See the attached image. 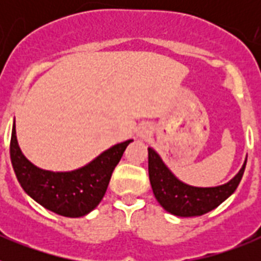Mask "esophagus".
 <instances>
[{
  "instance_id": "34e87169",
  "label": "esophagus",
  "mask_w": 261,
  "mask_h": 261,
  "mask_svg": "<svg viewBox=\"0 0 261 261\" xmlns=\"http://www.w3.org/2000/svg\"><path fill=\"white\" fill-rule=\"evenodd\" d=\"M147 135H149V130L146 129V126H142V128L138 130V136H140L141 138H145Z\"/></svg>"
}]
</instances>
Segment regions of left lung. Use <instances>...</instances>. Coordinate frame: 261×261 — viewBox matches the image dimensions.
Masks as SVG:
<instances>
[{
    "mask_svg": "<svg viewBox=\"0 0 261 261\" xmlns=\"http://www.w3.org/2000/svg\"><path fill=\"white\" fill-rule=\"evenodd\" d=\"M149 179L156 201L168 213L177 217L202 216L222 204L234 193L243 176L247 159L241 171L229 183L211 188H200L184 184L167 168L161 156L149 147Z\"/></svg>",
    "mask_w": 261,
    "mask_h": 261,
    "instance_id": "8db88e82",
    "label": "left lung"
}]
</instances>
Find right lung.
I'll list each match as a JSON object with an SVG mask.
<instances>
[{
  "label": "right lung",
  "instance_id": "1",
  "mask_svg": "<svg viewBox=\"0 0 261 261\" xmlns=\"http://www.w3.org/2000/svg\"><path fill=\"white\" fill-rule=\"evenodd\" d=\"M132 140L110 147L93 162L69 172H53L32 165L23 155L15 136L10 140V158L22 188L36 202L64 217H82L95 209L107 191L111 175Z\"/></svg>",
  "mask_w": 261,
  "mask_h": 261
}]
</instances>
